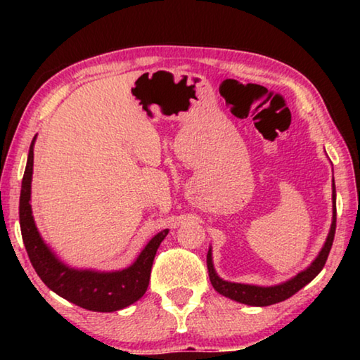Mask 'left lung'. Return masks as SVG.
Returning <instances> with one entry per match:
<instances>
[{"label":"left lung","mask_w":360,"mask_h":360,"mask_svg":"<svg viewBox=\"0 0 360 360\" xmlns=\"http://www.w3.org/2000/svg\"><path fill=\"white\" fill-rule=\"evenodd\" d=\"M332 203H333V217H332V225L330 231H328V236L322 246L321 252L314 262L309 265L307 270L298 273L289 281L281 283L278 285H270V288H262V285H251V284H240V283H229L224 281L222 278L217 276L214 270V265H212V255L211 249L206 255V265H208V273H210V281L219 294L224 297H229L231 300L251 304V307H268V304H275L283 300H288L289 297L297 294L298 290L304 288L309 281L319 275L322 268H324L328 252L332 249L333 236H335V227H337V192H335V184H332Z\"/></svg>","instance_id":"obj_1"}]
</instances>
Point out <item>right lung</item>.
<instances>
[{"instance_id":"right-lung-1","label":"right lung","mask_w":360,"mask_h":360,"mask_svg":"<svg viewBox=\"0 0 360 360\" xmlns=\"http://www.w3.org/2000/svg\"><path fill=\"white\" fill-rule=\"evenodd\" d=\"M33 138L30 146L25 174L20 191V230L23 245L30 262L49 289L77 307L98 313H112L138 302L148 290L152 264L160 243L165 240L168 230H162L152 238L133 262V265L119 271L76 270L60 262L56 254L42 241L32 214V174H33Z\"/></svg>"}]
</instances>
